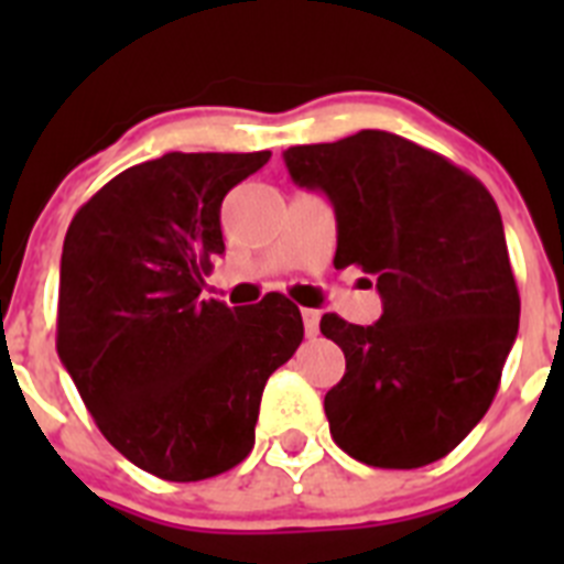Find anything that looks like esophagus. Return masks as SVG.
Listing matches in <instances>:
<instances>
[{
    "label": "esophagus",
    "mask_w": 564,
    "mask_h": 564,
    "mask_svg": "<svg viewBox=\"0 0 564 564\" xmlns=\"http://www.w3.org/2000/svg\"><path fill=\"white\" fill-rule=\"evenodd\" d=\"M318 318H322V313H318V311H307V307H305V311H302V322H305V333H307V336H316V333H318Z\"/></svg>",
    "instance_id": "1"
}]
</instances>
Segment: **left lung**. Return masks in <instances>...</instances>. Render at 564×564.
<instances>
[{
    "mask_svg": "<svg viewBox=\"0 0 564 564\" xmlns=\"http://www.w3.org/2000/svg\"><path fill=\"white\" fill-rule=\"evenodd\" d=\"M293 183L336 212L333 265L376 276V325L322 316L347 358L325 395L330 435L356 460L417 468L486 415L520 327L500 208L443 154L381 129L291 147Z\"/></svg>",
    "mask_w": 564,
    "mask_h": 564,
    "instance_id": "8db88e82",
    "label": "left lung"
}]
</instances>
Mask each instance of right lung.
<instances>
[{
	"instance_id": "1",
	"label": "right lung",
	"mask_w": 564,
	"mask_h": 564,
	"mask_svg": "<svg viewBox=\"0 0 564 564\" xmlns=\"http://www.w3.org/2000/svg\"><path fill=\"white\" fill-rule=\"evenodd\" d=\"M271 152H169L93 194L64 237L56 350L115 449L172 482L223 475L253 449L265 381L302 344L282 293L200 299L226 251L223 197Z\"/></svg>"
}]
</instances>
